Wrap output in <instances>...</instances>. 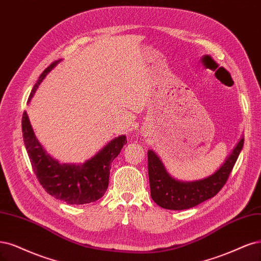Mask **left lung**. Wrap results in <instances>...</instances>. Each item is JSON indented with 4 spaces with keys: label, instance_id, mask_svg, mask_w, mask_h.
Wrapping results in <instances>:
<instances>
[{
    "label": "left lung",
    "instance_id": "8db88e82",
    "mask_svg": "<svg viewBox=\"0 0 261 261\" xmlns=\"http://www.w3.org/2000/svg\"><path fill=\"white\" fill-rule=\"evenodd\" d=\"M243 145L244 137L242 136L216 172L194 181H181L170 176L155 152L149 150L148 172L152 200L163 208L182 211L212 199L227 182Z\"/></svg>",
    "mask_w": 261,
    "mask_h": 261
}]
</instances>
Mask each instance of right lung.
<instances>
[{
    "instance_id": "right-lung-1",
    "label": "right lung",
    "mask_w": 261,
    "mask_h": 261,
    "mask_svg": "<svg viewBox=\"0 0 261 261\" xmlns=\"http://www.w3.org/2000/svg\"><path fill=\"white\" fill-rule=\"evenodd\" d=\"M60 61H55L43 71L33 86L28 102L45 76ZM21 126L23 142L33 172L48 194L70 205L88 204L103 196L109 185L111 163L127 143L125 135L113 138L83 164H66L54 159L44 149L35 136L27 112H23Z\"/></svg>"
}]
</instances>
